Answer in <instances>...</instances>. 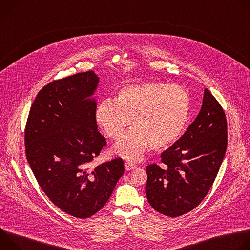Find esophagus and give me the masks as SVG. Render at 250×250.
Listing matches in <instances>:
<instances>
[{"label":"esophagus","instance_id":"esophagus-1","mask_svg":"<svg viewBox=\"0 0 250 250\" xmlns=\"http://www.w3.org/2000/svg\"><path fill=\"white\" fill-rule=\"evenodd\" d=\"M135 167H136L135 164H133V163H131V162H125V169L126 171L132 170V169H134Z\"/></svg>","mask_w":250,"mask_h":250}]
</instances>
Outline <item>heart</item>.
<instances>
[{"label": "heart", "mask_w": 250, "mask_h": 250, "mask_svg": "<svg viewBox=\"0 0 250 250\" xmlns=\"http://www.w3.org/2000/svg\"><path fill=\"white\" fill-rule=\"evenodd\" d=\"M191 97L180 85L144 82L122 87L96 109V121L104 133L119 139L130 120L134 125L114 147L119 156L139 160L151 145L170 146L183 133L190 116Z\"/></svg>", "instance_id": "b5f03b06"}]
</instances>
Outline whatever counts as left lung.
I'll use <instances>...</instances> for the list:
<instances>
[{"instance_id":"obj_1","label":"left lung","mask_w":250,"mask_h":250,"mask_svg":"<svg viewBox=\"0 0 250 250\" xmlns=\"http://www.w3.org/2000/svg\"><path fill=\"white\" fill-rule=\"evenodd\" d=\"M228 146V125L219 102L205 89L201 111L185 133L161 153V166L146 167L150 206L176 218L195 208L215 181Z\"/></svg>"}]
</instances>
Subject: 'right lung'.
Listing matches in <instances>:
<instances>
[{
  "label": "right lung",
  "instance_id": "obj_1",
  "mask_svg": "<svg viewBox=\"0 0 250 250\" xmlns=\"http://www.w3.org/2000/svg\"><path fill=\"white\" fill-rule=\"evenodd\" d=\"M98 84L94 71L49 83L32 103L25 125L26 159L41 188L78 219L105 205L125 172L122 158L88 167L106 145L96 122Z\"/></svg>",
  "mask_w": 250,
  "mask_h": 250
}]
</instances>
